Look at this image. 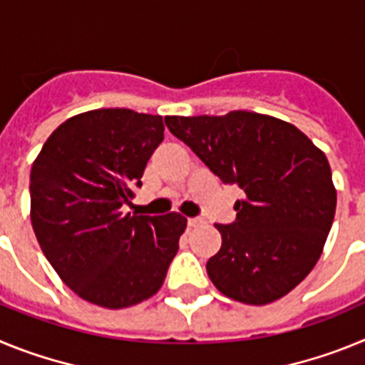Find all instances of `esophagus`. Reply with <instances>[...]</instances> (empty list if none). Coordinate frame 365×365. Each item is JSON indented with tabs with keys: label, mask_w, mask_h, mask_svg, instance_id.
I'll use <instances>...</instances> for the list:
<instances>
[{
	"label": "esophagus",
	"mask_w": 365,
	"mask_h": 365,
	"mask_svg": "<svg viewBox=\"0 0 365 365\" xmlns=\"http://www.w3.org/2000/svg\"><path fill=\"white\" fill-rule=\"evenodd\" d=\"M199 225H202V219L201 217H190L188 219V227H199Z\"/></svg>",
	"instance_id": "esophagus-1"
}]
</instances>
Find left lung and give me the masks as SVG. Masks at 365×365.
I'll return each mask as SVG.
<instances>
[{
    "label": "left lung",
    "mask_w": 365,
    "mask_h": 365,
    "mask_svg": "<svg viewBox=\"0 0 365 365\" xmlns=\"http://www.w3.org/2000/svg\"><path fill=\"white\" fill-rule=\"evenodd\" d=\"M164 122L225 185L245 192L235 221L215 225L222 243L206 263L212 283L248 305L291 292L316 265L336 210L324 151L292 124L259 113Z\"/></svg>",
    "instance_id": "obj_1"
}]
</instances>
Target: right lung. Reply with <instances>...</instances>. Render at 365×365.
Here are the masks:
<instances>
[{
  "instance_id": "right-lung-1",
  "label": "right lung",
  "mask_w": 365,
  "mask_h": 365,
  "mask_svg": "<svg viewBox=\"0 0 365 365\" xmlns=\"http://www.w3.org/2000/svg\"><path fill=\"white\" fill-rule=\"evenodd\" d=\"M159 115L95 109L53 131L31 170V221L53 269L80 298L124 309L153 296L186 219L122 214L155 148Z\"/></svg>"
}]
</instances>
